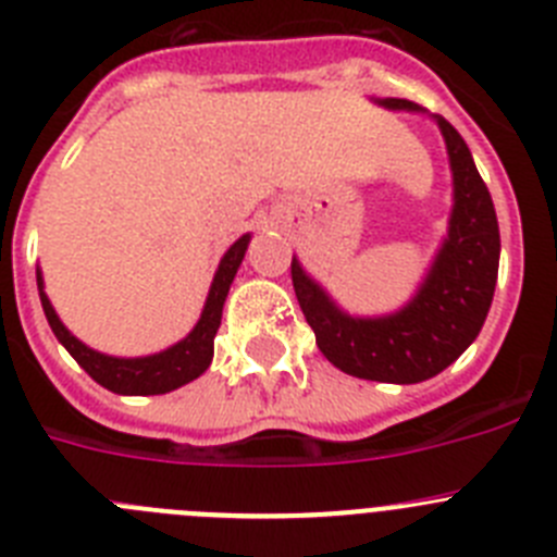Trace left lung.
I'll return each mask as SVG.
<instances>
[{"label": "left lung", "instance_id": "8db88e82", "mask_svg": "<svg viewBox=\"0 0 557 557\" xmlns=\"http://www.w3.org/2000/svg\"><path fill=\"white\" fill-rule=\"evenodd\" d=\"M387 111L424 113L410 100H373ZM451 166V214L444 243L432 256L410 301L391 314L359 318L339 309L293 256V287L323 357L348 376L416 385L449 368L480 334L499 273V223L469 145L441 116Z\"/></svg>", "mask_w": 557, "mask_h": 557}]
</instances>
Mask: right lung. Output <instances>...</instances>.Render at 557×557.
I'll use <instances>...</instances> for the list:
<instances>
[{"label": "right lung", "instance_id": "right-lung-1", "mask_svg": "<svg viewBox=\"0 0 557 557\" xmlns=\"http://www.w3.org/2000/svg\"><path fill=\"white\" fill-rule=\"evenodd\" d=\"M248 243L250 234H243L225 250L195 329L184 339H178L175 346L164 348V351L147 354V357H111V354L88 348L83 339H77L75 334L63 326L55 307H52V301L44 293L41 268H36L38 295H41V307L44 314H47L49 329L55 332L58 343L77 359V366L95 379L97 385L108 387L111 393H120V396H161V393L178 391L181 385H189L191 379H198L211 366L214 334H218L220 321H223L225 298H228L236 270L243 264Z\"/></svg>", "mask_w": 557, "mask_h": 557}]
</instances>
